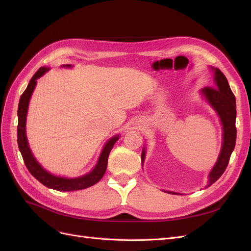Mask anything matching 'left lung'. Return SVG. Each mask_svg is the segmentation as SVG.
<instances>
[{"instance_id":"left-lung-1","label":"left lung","mask_w":251,"mask_h":251,"mask_svg":"<svg viewBox=\"0 0 251 251\" xmlns=\"http://www.w3.org/2000/svg\"><path fill=\"white\" fill-rule=\"evenodd\" d=\"M211 70L215 72V88L205 87L201 90V94L211 107L215 109L220 119H221L223 127V143L218 160L208 175V184L206 187L214 184L225 172L235 146V139H237V127H235V117H237V110L235 109H237V105H235V97L225 75L218 68L211 67ZM144 158H146V149L142 150L141 163H143ZM166 193L178 195V193L174 192Z\"/></svg>"}]
</instances>
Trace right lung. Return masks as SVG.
I'll return each mask as SVG.
<instances>
[{"label":"right lung","mask_w":251,"mask_h":251,"mask_svg":"<svg viewBox=\"0 0 251 251\" xmlns=\"http://www.w3.org/2000/svg\"><path fill=\"white\" fill-rule=\"evenodd\" d=\"M66 67H71V66L66 65ZM48 70L49 68H46V67L40 68V69L37 70L36 73L33 75L32 78L30 79L27 89L24 91V93L21 95L19 108H18V117H19L18 146L22 154L23 160H24L28 171L36 180H39L43 185L59 192L79 191V189L87 188L96 184L97 182L102 178V176L105 173V170H107L109 154L112 148L114 147V144H115V142L118 140L119 136H114V137H112L107 143L104 144L95 168L89 174L85 175V176L69 179V178L54 176V175H52L45 170L43 166L35 160L31 151H30L27 136H26V116H27L30 97H31L36 85V79L40 78L42 75H44Z\"/></svg>","instance_id":"right-lung-1"}]
</instances>
